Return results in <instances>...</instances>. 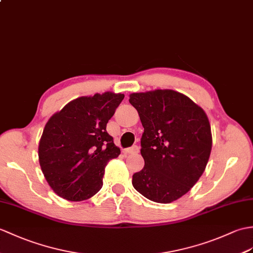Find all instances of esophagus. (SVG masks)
Returning <instances> with one entry per match:
<instances>
[{"label":"esophagus","instance_id":"esophagus-1","mask_svg":"<svg viewBox=\"0 0 253 253\" xmlns=\"http://www.w3.org/2000/svg\"><path fill=\"white\" fill-rule=\"evenodd\" d=\"M139 151H140V148L138 145H132L131 148H129V149H127L126 151H125V153H128V154H137V153H139Z\"/></svg>","mask_w":253,"mask_h":253}]
</instances>
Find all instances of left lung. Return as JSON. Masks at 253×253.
I'll return each mask as SVG.
<instances>
[{
	"mask_svg": "<svg viewBox=\"0 0 253 253\" xmlns=\"http://www.w3.org/2000/svg\"><path fill=\"white\" fill-rule=\"evenodd\" d=\"M129 97L144 128V167L132 175V185L152 202L177 201L195 185L207 166L212 146L208 117L189 97L174 90Z\"/></svg>",
	"mask_w": 253,
	"mask_h": 253,
	"instance_id": "8db88e82",
	"label": "left lung"
}]
</instances>
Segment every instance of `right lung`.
Instances as JSON below:
<instances>
[{
  "label": "right lung",
  "instance_id": "obj_1",
  "mask_svg": "<svg viewBox=\"0 0 253 253\" xmlns=\"http://www.w3.org/2000/svg\"><path fill=\"white\" fill-rule=\"evenodd\" d=\"M123 99V93L110 91L81 97L47 122L39 144V161L57 195L81 202L101 189L105 166L121 154L107 124Z\"/></svg>",
  "mask_w": 253,
  "mask_h": 253
}]
</instances>
